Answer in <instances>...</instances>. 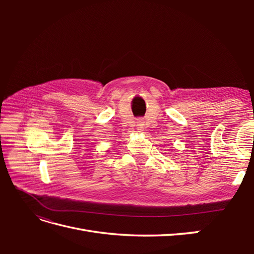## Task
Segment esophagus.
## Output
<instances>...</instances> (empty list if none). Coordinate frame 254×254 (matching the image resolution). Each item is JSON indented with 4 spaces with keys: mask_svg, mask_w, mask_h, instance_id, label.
<instances>
[{
    "mask_svg": "<svg viewBox=\"0 0 254 254\" xmlns=\"http://www.w3.org/2000/svg\"><path fill=\"white\" fill-rule=\"evenodd\" d=\"M142 124H141V122H139V124H137V126H141Z\"/></svg>",
    "mask_w": 254,
    "mask_h": 254,
    "instance_id": "34e87169",
    "label": "esophagus"
}]
</instances>
